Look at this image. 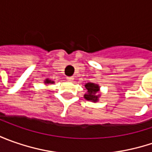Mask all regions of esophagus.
<instances>
[{
    "instance_id": "obj_1",
    "label": "esophagus",
    "mask_w": 152,
    "mask_h": 152,
    "mask_svg": "<svg viewBox=\"0 0 152 152\" xmlns=\"http://www.w3.org/2000/svg\"><path fill=\"white\" fill-rule=\"evenodd\" d=\"M67 81H69V82H73V80H74V78L73 77H67Z\"/></svg>"
}]
</instances>
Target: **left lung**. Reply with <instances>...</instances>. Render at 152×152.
Masks as SVG:
<instances>
[{
  "label": "left lung",
  "mask_w": 152,
  "mask_h": 152,
  "mask_svg": "<svg viewBox=\"0 0 152 152\" xmlns=\"http://www.w3.org/2000/svg\"><path fill=\"white\" fill-rule=\"evenodd\" d=\"M85 87L87 90V92L85 94L84 98L85 100L92 102H97L99 101V98L101 97L100 94V86L95 83H86Z\"/></svg>",
  "instance_id": "8db88e82"
}]
</instances>
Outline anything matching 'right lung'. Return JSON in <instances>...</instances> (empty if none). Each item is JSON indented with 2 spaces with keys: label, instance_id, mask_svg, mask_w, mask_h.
<instances>
[{
  "label": "right lung",
  "instance_id": "1",
  "mask_svg": "<svg viewBox=\"0 0 152 152\" xmlns=\"http://www.w3.org/2000/svg\"><path fill=\"white\" fill-rule=\"evenodd\" d=\"M54 83H55V82H54L53 80H50V79H46L44 81V84H45V85H51V84H54Z\"/></svg>",
  "mask_w": 152,
  "mask_h": 152
}]
</instances>
